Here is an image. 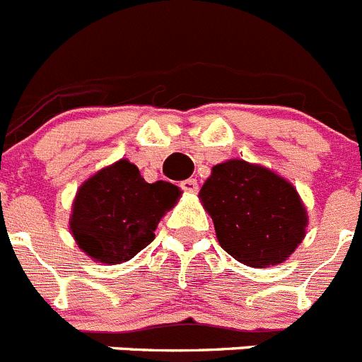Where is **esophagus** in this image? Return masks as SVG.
<instances>
[{"instance_id":"1","label":"esophagus","mask_w":362,"mask_h":362,"mask_svg":"<svg viewBox=\"0 0 362 362\" xmlns=\"http://www.w3.org/2000/svg\"><path fill=\"white\" fill-rule=\"evenodd\" d=\"M179 187H181V190H185V192H197V188H199L197 179H194V177L185 179V181H181V183H179Z\"/></svg>"}]
</instances>
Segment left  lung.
I'll return each instance as SVG.
<instances>
[{
	"label": "left lung",
	"instance_id": "obj_1",
	"mask_svg": "<svg viewBox=\"0 0 362 362\" xmlns=\"http://www.w3.org/2000/svg\"><path fill=\"white\" fill-rule=\"evenodd\" d=\"M199 197L221 247L240 264H280L305 237L307 214L300 195L264 167L242 159L215 165Z\"/></svg>",
	"mask_w": 362,
	"mask_h": 362
}]
</instances>
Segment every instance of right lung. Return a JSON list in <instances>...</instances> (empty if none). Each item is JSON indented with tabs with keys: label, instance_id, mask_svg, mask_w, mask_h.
Returning <instances> with one entry per match:
<instances>
[{
	"label": "right lung",
	"instance_id": "right-lung-1",
	"mask_svg": "<svg viewBox=\"0 0 362 362\" xmlns=\"http://www.w3.org/2000/svg\"><path fill=\"white\" fill-rule=\"evenodd\" d=\"M179 195L175 185L147 183L136 165L120 159L78 188L69 230L91 258L122 264L154 240L159 218Z\"/></svg>",
	"mask_w": 362,
	"mask_h": 362
}]
</instances>
